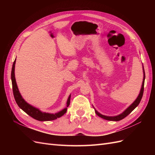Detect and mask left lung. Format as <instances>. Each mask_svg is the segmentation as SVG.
<instances>
[{"mask_svg":"<svg viewBox=\"0 0 155 155\" xmlns=\"http://www.w3.org/2000/svg\"><path fill=\"white\" fill-rule=\"evenodd\" d=\"M143 81H142V87L141 89H140V91L139 93V95L138 96L137 99L135 100V101L132 104L130 105H129L127 109L122 112V113H121L118 115L117 116H105V115H103L101 114H100V112H98L96 109L94 107V109L95 110V112L96 114L98 116H100V118H103V119H105L107 120H109V121H120L121 120L124 119V118L127 116H128L131 112H132L136 107H137L139 104L140 101L142 100V97L143 96V89H144V82H145V71H144V68H143Z\"/></svg>","mask_w":155,"mask_h":155,"instance_id":"obj_1","label":"left lung"}]
</instances>
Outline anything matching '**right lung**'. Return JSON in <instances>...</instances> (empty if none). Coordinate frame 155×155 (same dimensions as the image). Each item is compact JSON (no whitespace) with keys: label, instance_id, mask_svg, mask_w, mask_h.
<instances>
[{"label":"right lung","instance_id":"1","mask_svg":"<svg viewBox=\"0 0 155 155\" xmlns=\"http://www.w3.org/2000/svg\"><path fill=\"white\" fill-rule=\"evenodd\" d=\"M15 62H16V58L15 61H14L13 66H12L11 78H12V82L13 96H14V97H15V101L17 103V104L18 105V106L23 111H25L27 114H28L29 116L32 117L33 118H34L38 121H41L54 120L58 118H60V117H61L66 113V112L67 110V107L70 105V97H71V95H70L68 96V98L67 101V107L63 110H61L58 112H56L55 114L42 112L39 109H37V108L29 104H28V103L23 99L19 91H18V88L16 80H15Z\"/></svg>","mask_w":155,"mask_h":155}]
</instances>
